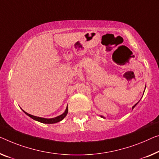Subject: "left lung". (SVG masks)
Instances as JSON below:
<instances>
[{
  "instance_id": "8db88e82",
  "label": "left lung",
  "mask_w": 159,
  "mask_h": 159,
  "mask_svg": "<svg viewBox=\"0 0 159 159\" xmlns=\"http://www.w3.org/2000/svg\"><path fill=\"white\" fill-rule=\"evenodd\" d=\"M136 104H137V103H136ZM136 104H135V105H134V106H133V109H134V108L135 107V106H136ZM101 117H103V116H101Z\"/></svg>"
}]
</instances>
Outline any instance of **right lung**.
I'll return each instance as SVG.
<instances>
[{
  "label": "right lung",
  "mask_w": 159,
  "mask_h": 159,
  "mask_svg": "<svg viewBox=\"0 0 159 159\" xmlns=\"http://www.w3.org/2000/svg\"><path fill=\"white\" fill-rule=\"evenodd\" d=\"M25 114H27L28 116L32 118L33 119L37 120V121L43 123V124H56V123H58L59 121H61V120H62L63 118L66 116V115H67L68 113V107L66 108L65 112L63 113L62 115L59 116H57L56 118H41V117H37V116H34L33 115H30L26 112H25Z\"/></svg>",
  "instance_id": "1"
}]
</instances>
